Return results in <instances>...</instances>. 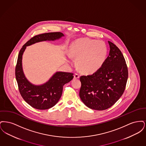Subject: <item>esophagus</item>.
I'll return each instance as SVG.
<instances>
[{"label": "esophagus", "instance_id": "obj_1", "mask_svg": "<svg viewBox=\"0 0 146 146\" xmlns=\"http://www.w3.org/2000/svg\"><path fill=\"white\" fill-rule=\"evenodd\" d=\"M79 77H80V76L78 74H77V73H76L74 74V79H78V78H79Z\"/></svg>", "mask_w": 146, "mask_h": 146}]
</instances>
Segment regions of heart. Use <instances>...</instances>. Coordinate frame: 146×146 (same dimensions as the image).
<instances>
[{
	"mask_svg": "<svg viewBox=\"0 0 146 146\" xmlns=\"http://www.w3.org/2000/svg\"><path fill=\"white\" fill-rule=\"evenodd\" d=\"M68 54L76 59L79 70L84 73L91 74L96 72L103 65L107 49L102 41L80 38L70 44ZM68 62H70V61Z\"/></svg>",
	"mask_w": 146,
	"mask_h": 146,
	"instance_id": "b5f03b06",
	"label": "heart"
}]
</instances>
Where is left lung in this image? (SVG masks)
<instances>
[{
  "label": "left lung",
  "mask_w": 146,
  "mask_h": 146,
  "mask_svg": "<svg viewBox=\"0 0 146 146\" xmlns=\"http://www.w3.org/2000/svg\"><path fill=\"white\" fill-rule=\"evenodd\" d=\"M110 51L103 65L91 75L80 76L79 96L91 109L103 111L110 108L125 90L128 70L121 51L108 41Z\"/></svg>",
  "instance_id": "1"
}]
</instances>
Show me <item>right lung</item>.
Returning a JSON list of instances; mask_svg holds the SVG:
<instances>
[{
	"label": "right lung",
	"mask_w": 146,
	"mask_h": 146,
	"mask_svg": "<svg viewBox=\"0 0 146 146\" xmlns=\"http://www.w3.org/2000/svg\"><path fill=\"white\" fill-rule=\"evenodd\" d=\"M64 35L61 32L46 33L37 35L28 40L21 48L18 56L15 76L19 89L24 100L37 110H48L54 106L62 94L63 86L73 78V74L56 72L49 80L41 85L31 83L25 76L22 68V56L26 47L44 41H55Z\"/></svg>",
	"instance_id": "right-lung-1"
}]
</instances>
